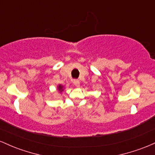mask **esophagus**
<instances>
[{
  "label": "esophagus",
  "instance_id": "34e87169",
  "mask_svg": "<svg viewBox=\"0 0 155 155\" xmlns=\"http://www.w3.org/2000/svg\"><path fill=\"white\" fill-rule=\"evenodd\" d=\"M74 85H75V86L76 87H79V86H80L79 80H78V79L74 80Z\"/></svg>",
  "mask_w": 155,
  "mask_h": 155
}]
</instances>
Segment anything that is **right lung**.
Masks as SVG:
<instances>
[{
	"label": "right lung",
	"instance_id": "1",
	"mask_svg": "<svg viewBox=\"0 0 155 155\" xmlns=\"http://www.w3.org/2000/svg\"><path fill=\"white\" fill-rule=\"evenodd\" d=\"M58 90H59V92H62L64 90V87H63V85H61V84H60V85H58Z\"/></svg>",
	"mask_w": 155,
	"mask_h": 155
}]
</instances>
